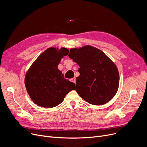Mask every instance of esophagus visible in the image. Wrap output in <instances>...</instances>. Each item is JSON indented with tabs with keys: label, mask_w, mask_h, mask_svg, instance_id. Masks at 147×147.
<instances>
[{
	"label": "esophagus",
	"mask_w": 147,
	"mask_h": 147,
	"mask_svg": "<svg viewBox=\"0 0 147 147\" xmlns=\"http://www.w3.org/2000/svg\"><path fill=\"white\" fill-rule=\"evenodd\" d=\"M70 80H71L72 82L76 83V79H75V78H73V79H71Z\"/></svg>",
	"instance_id": "obj_1"
}]
</instances>
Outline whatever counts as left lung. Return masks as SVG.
Wrapping results in <instances>:
<instances>
[{
    "mask_svg": "<svg viewBox=\"0 0 147 147\" xmlns=\"http://www.w3.org/2000/svg\"><path fill=\"white\" fill-rule=\"evenodd\" d=\"M68 57L80 67L76 79L80 96L95 105L110 101L119 86V71L113 62L102 51L89 45L71 48Z\"/></svg>",
    "mask_w": 147,
    "mask_h": 147,
    "instance_id": "obj_1",
    "label": "left lung"
}]
</instances>
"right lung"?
Wrapping results in <instances>:
<instances>
[{"mask_svg": "<svg viewBox=\"0 0 147 147\" xmlns=\"http://www.w3.org/2000/svg\"><path fill=\"white\" fill-rule=\"evenodd\" d=\"M65 48H50L38 57L25 77V85L32 101L45 108L56 107L63 101L75 84L64 78L58 68L61 58L68 54Z\"/></svg>", "mask_w": 147, "mask_h": 147, "instance_id": "obj_1", "label": "right lung"}]
</instances>
